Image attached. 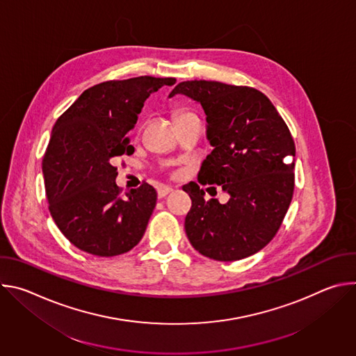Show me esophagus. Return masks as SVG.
Returning <instances> with one entry per match:
<instances>
[{"label":"esophagus","instance_id":"esophagus-1","mask_svg":"<svg viewBox=\"0 0 356 356\" xmlns=\"http://www.w3.org/2000/svg\"><path fill=\"white\" fill-rule=\"evenodd\" d=\"M173 191V188L170 187V186H161L159 188H158V197L159 198H163V197H166L169 193H172Z\"/></svg>","mask_w":356,"mask_h":356}]
</instances>
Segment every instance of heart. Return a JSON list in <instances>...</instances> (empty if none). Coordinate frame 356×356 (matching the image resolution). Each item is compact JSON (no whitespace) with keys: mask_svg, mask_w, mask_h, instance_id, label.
Segmentation results:
<instances>
[{"mask_svg":"<svg viewBox=\"0 0 356 356\" xmlns=\"http://www.w3.org/2000/svg\"><path fill=\"white\" fill-rule=\"evenodd\" d=\"M186 115H193V114H191V113H180V114L176 115V120L180 118V117H186Z\"/></svg>","mask_w":356,"mask_h":356,"instance_id":"1","label":"heart"}]
</instances>
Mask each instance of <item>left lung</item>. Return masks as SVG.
<instances>
[{"instance_id":"obj_1","label":"left lung","mask_w":356,"mask_h":356,"mask_svg":"<svg viewBox=\"0 0 356 356\" xmlns=\"http://www.w3.org/2000/svg\"><path fill=\"white\" fill-rule=\"evenodd\" d=\"M176 94L197 101L207 115V139L214 149L201 163L198 181L229 194L221 204L217 198L206 200L194 181L183 186L191 198L187 238L210 259L248 258L273 239L289 210L296 155L291 134L257 88L191 80L179 83L169 97Z\"/></svg>"}]
</instances>
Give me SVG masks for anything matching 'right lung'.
Here are the masks:
<instances>
[{
	"label": "right lung",
	"instance_id": "right-lung-1",
	"mask_svg": "<svg viewBox=\"0 0 356 356\" xmlns=\"http://www.w3.org/2000/svg\"><path fill=\"white\" fill-rule=\"evenodd\" d=\"M173 77L140 76L95 84L58 118L42 170L49 211L62 234L95 257H117L142 239L156 206L147 183L122 195L114 162L132 155L127 134L146 98Z\"/></svg>",
	"mask_w": 356,
	"mask_h": 356
}]
</instances>
